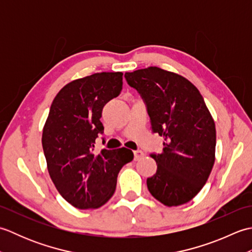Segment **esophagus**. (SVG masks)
I'll return each mask as SVG.
<instances>
[{
	"mask_svg": "<svg viewBox=\"0 0 252 252\" xmlns=\"http://www.w3.org/2000/svg\"><path fill=\"white\" fill-rule=\"evenodd\" d=\"M144 157V153L142 151H134V160H140Z\"/></svg>",
	"mask_w": 252,
	"mask_h": 252,
	"instance_id": "1",
	"label": "esophagus"
}]
</instances>
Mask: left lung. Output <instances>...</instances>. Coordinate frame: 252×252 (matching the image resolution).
Instances as JSON below:
<instances>
[{"label":"left lung","instance_id":"8db88e82","mask_svg":"<svg viewBox=\"0 0 252 252\" xmlns=\"http://www.w3.org/2000/svg\"><path fill=\"white\" fill-rule=\"evenodd\" d=\"M125 78L145 103L152 131L164 138L162 152L151 155L157 171L147 179L149 192L168 207L190 201L215 164L216 125L203 97L189 80L158 67Z\"/></svg>","mask_w":252,"mask_h":252}]
</instances>
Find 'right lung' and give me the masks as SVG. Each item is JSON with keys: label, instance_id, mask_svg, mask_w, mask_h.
Segmentation results:
<instances>
[{"label": "right lung", "instance_id": "right-lung-1", "mask_svg": "<svg viewBox=\"0 0 252 252\" xmlns=\"http://www.w3.org/2000/svg\"><path fill=\"white\" fill-rule=\"evenodd\" d=\"M122 72L74 80L55 96L42 134L47 170L58 192L78 209H96L114 195L117 176L133 153L125 147L94 152L104 133V106L122 90ZM104 140V138H103Z\"/></svg>", "mask_w": 252, "mask_h": 252}]
</instances>
